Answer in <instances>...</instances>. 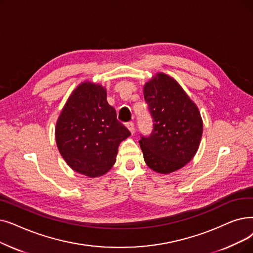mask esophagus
Wrapping results in <instances>:
<instances>
[{
  "mask_svg": "<svg viewBox=\"0 0 253 253\" xmlns=\"http://www.w3.org/2000/svg\"><path fill=\"white\" fill-rule=\"evenodd\" d=\"M126 127L129 129V131H130L131 133L134 132V124H133V122H127L126 123Z\"/></svg>",
  "mask_w": 253,
  "mask_h": 253,
  "instance_id": "esophagus-1",
  "label": "esophagus"
}]
</instances>
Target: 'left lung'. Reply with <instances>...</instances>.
I'll list each match as a JSON object with an SVG mask.
<instances>
[{"label": "left lung", "instance_id": "obj_1", "mask_svg": "<svg viewBox=\"0 0 253 253\" xmlns=\"http://www.w3.org/2000/svg\"><path fill=\"white\" fill-rule=\"evenodd\" d=\"M157 76L144 89L153 130L149 135L140 134L138 142L148 167L169 173L183 168L195 155L203 121L199 108L177 82L163 73Z\"/></svg>", "mask_w": 253, "mask_h": 253}]
</instances>
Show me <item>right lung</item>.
I'll return each instance as SVG.
<instances>
[{
	"mask_svg": "<svg viewBox=\"0 0 253 253\" xmlns=\"http://www.w3.org/2000/svg\"><path fill=\"white\" fill-rule=\"evenodd\" d=\"M130 131L117 119L99 84H82L69 97L58 119L56 140L68 166L95 178L111 169L119 144Z\"/></svg>",
	"mask_w": 253,
	"mask_h": 253,
	"instance_id": "1",
	"label": "right lung"
}]
</instances>
